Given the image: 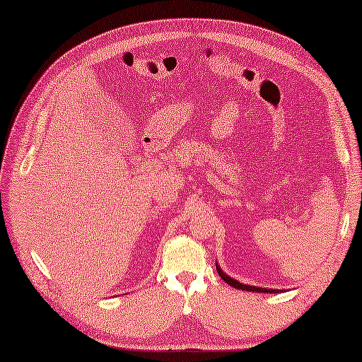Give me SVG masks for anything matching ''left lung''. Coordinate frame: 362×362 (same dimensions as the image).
Here are the masks:
<instances>
[{
  "instance_id": "obj_1",
  "label": "left lung",
  "mask_w": 362,
  "mask_h": 362,
  "mask_svg": "<svg viewBox=\"0 0 362 362\" xmlns=\"http://www.w3.org/2000/svg\"><path fill=\"white\" fill-rule=\"evenodd\" d=\"M216 271H218V274L221 276V279H223L224 282H226V284H229V286H233L234 288H242V290H247V292H268V293L276 292V290H269V288H262V287L245 286V284H240V282H237L235 279H230L229 276L224 274V272L220 269V266H216Z\"/></svg>"
}]
</instances>
